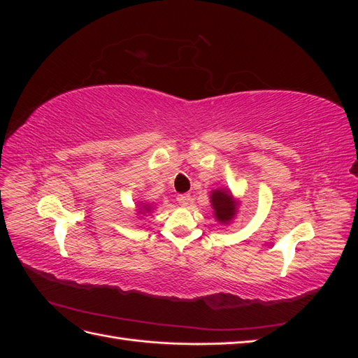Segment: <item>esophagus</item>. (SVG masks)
<instances>
[{"instance_id": "1", "label": "esophagus", "mask_w": 358, "mask_h": 358, "mask_svg": "<svg viewBox=\"0 0 358 358\" xmlns=\"http://www.w3.org/2000/svg\"><path fill=\"white\" fill-rule=\"evenodd\" d=\"M189 200H191L189 194H180V196H178V203H179L180 206H188Z\"/></svg>"}]
</instances>
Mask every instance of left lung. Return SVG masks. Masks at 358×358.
<instances>
[{"label": "left lung", "instance_id": "8db88e82", "mask_svg": "<svg viewBox=\"0 0 358 358\" xmlns=\"http://www.w3.org/2000/svg\"><path fill=\"white\" fill-rule=\"evenodd\" d=\"M210 203L215 218L221 224H229L237 213L239 203L234 200L229 189H213L210 194Z\"/></svg>", "mask_w": 358, "mask_h": 358}]
</instances>
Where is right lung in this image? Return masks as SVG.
I'll list each match as a JSON object with an SVG mask.
<instances>
[{"label": "right lung", "mask_w": 358, "mask_h": 358, "mask_svg": "<svg viewBox=\"0 0 358 358\" xmlns=\"http://www.w3.org/2000/svg\"><path fill=\"white\" fill-rule=\"evenodd\" d=\"M143 209H145V212H148V210H149V206H148V204H145V206H143Z\"/></svg>", "instance_id": "1"}]
</instances>
